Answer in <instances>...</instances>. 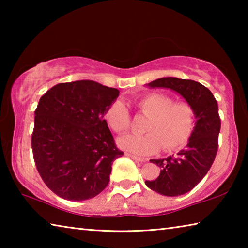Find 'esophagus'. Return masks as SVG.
Instances as JSON below:
<instances>
[{"mask_svg": "<svg viewBox=\"0 0 248 248\" xmlns=\"http://www.w3.org/2000/svg\"><path fill=\"white\" fill-rule=\"evenodd\" d=\"M125 156L131 157L133 161H137V162H145L144 158H141L139 156H137V155H133V154H130V153H125Z\"/></svg>", "mask_w": 248, "mask_h": 248, "instance_id": "1", "label": "esophagus"}]
</instances>
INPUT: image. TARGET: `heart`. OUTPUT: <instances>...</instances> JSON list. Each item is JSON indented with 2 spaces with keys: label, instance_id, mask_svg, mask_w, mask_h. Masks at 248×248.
<instances>
[{
  "label": "heart",
  "instance_id": "b5f03b06",
  "mask_svg": "<svg viewBox=\"0 0 248 248\" xmlns=\"http://www.w3.org/2000/svg\"><path fill=\"white\" fill-rule=\"evenodd\" d=\"M141 114L149 117L145 134H125L118 138L120 149L140 155L165 151H176L187 143L195 127V111L189 104L174 103L164 94L152 93L138 102ZM105 121L112 131L124 132L130 127V116L125 105L116 100L105 112Z\"/></svg>",
  "mask_w": 248,
  "mask_h": 248
}]
</instances>
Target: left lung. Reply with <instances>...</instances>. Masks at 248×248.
<instances>
[{"instance_id":"8db88e82","label":"left lung","mask_w":248,"mask_h":248,"mask_svg":"<svg viewBox=\"0 0 248 248\" xmlns=\"http://www.w3.org/2000/svg\"><path fill=\"white\" fill-rule=\"evenodd\" d=\"M146 86L176 92L195 111V127L186 148L166 158L151 159L161 169V173L156 179L145 180L150 189L161 195H184L201 182L216 158L221 128L217 103L209 89L191 79L166 77Z\"/></svg>"}]
</instances>
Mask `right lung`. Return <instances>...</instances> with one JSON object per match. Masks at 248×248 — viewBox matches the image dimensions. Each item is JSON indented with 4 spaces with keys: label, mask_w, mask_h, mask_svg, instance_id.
I'll return each mask as SVG.
<instances>
[{
    "label": "right lung",
    "mask_w": 248,
    "mask_h": 248,
    "mask_svg": "<svg viewBox=\"0 0 248 248\" xmlns=\"http://www.w3.org/2000/svg\"><path fill=\"white\" fill-rule=\"evenodd\" d=\"M118 96L117 89L81 79L57 84L39 99L33 159L45 184L61 198H94L108 185L112 162L124 152L104 116Z\"/></svg>",
    "instance_id": "obj_1"
}]
</instances>
